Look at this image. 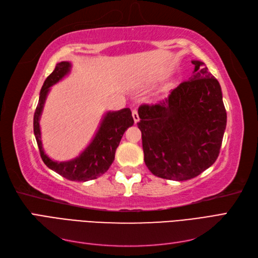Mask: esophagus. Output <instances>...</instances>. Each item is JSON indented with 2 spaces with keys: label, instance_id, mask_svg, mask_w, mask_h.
<instances>
[{
  "label": "esophagus",
  "instance_id": "esophagus-1",
  "mask_svg": "<svg viewBox=\"0 0 258 258\" xmlns=\"http://www.w3.org/2000/svg\"><path fill=\"white\" fill-rule=\"evenodd\" d=\"M132 117H134V120H135V122H136V123L140 120V117H139L138 111L136 110V108H134V110H132Z\"/></svg>",
  "mask_w": 258,
  "mask_h": 258
}]
</instances>
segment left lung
Here are the masks:
<instances>
[{"label":"left lung","mask_w":258,"mask_h":258,"mask_svg":"<svg viewBox=\"0 0 258 258\" xmlns=\"http://www.w3.org/2000/svg\"><path fill=\"white\" fill-rule=\"evenodd\" d=\"M192 75L157 104L139 107L144 161L161 178L186 181L215 162L227 114L221 85L200 61Z\"/></svg>","instance_id":"1"}]
</instances>
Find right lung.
I'll return each instance as SVG.
<instances>
[{
	"label": "right lung",
	"mask_w": 258,
	"mask_h": 258,
	"mask_svg": "<svg viewBox=\"0 0 258 258\" xmlns=\"http://www.w3.org/2000/svg\"><path fill=\"white\" fill-rule=\"evenodd\" d=\"M71 67L72 64L68 61L59 62L52 73L45 80L34 113L33 129L38 150L45 165L70 181L86 182L101 176L108 170L114 161L116 148L119 145L124 131L134 124L135 120L130 108H122L117 112H107L101 121L95 138L79 157L64 162L51 160L45 154L43 148L40 118L50 87L69 74Z\"/></svg>",
	"instance_id": "right-lung-1"
}]
</instances>
